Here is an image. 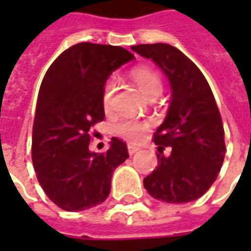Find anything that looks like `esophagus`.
I'll use <instances>...</instances> for the list:
<instances>
[{"label": "esophagus", "mask_w": 251, "mask_h": 251, "mask_svg": "<svg viewBox=\"0 0 251 251\" xmlns=\"http://www.w3.org/2000/svg\"><path fill=\"white\" fill-rule=\"evenodd\" d=\"M127 151H129V154H134V153L140 151V148L134 147V145H127Z\"/></svg>", "instance_id": "34e87169"}]
</instances>
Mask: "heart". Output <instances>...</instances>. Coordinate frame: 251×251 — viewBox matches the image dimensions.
Returning a JSON list of instances; mask_svg holds the SVG:
<instances>
[{
  "label": "heart",
  "mask_w": 251,
  "mask_h": 251,
  "mask_svg": "<svg viewBox=\"0 0 251 251\" xmlns=\"http://www.w3.org/2000/svg\"><path fill=\"white\" fill-rule=\"evenodd\" d=\"M131 76L137 83V86L140 87L141 93L147 97L148 99L156 95L161 94L163 91V82L161 77L158 76V74L151 67H137L131 72ZM115 91V83L113 79H109L104 83L103 93H102V104L104 110L111 109L113 104V97ZM149 127L148 122H141V121H130L124 120L120 121L118 124H115L114 131L122 138H125L127 141L136 142L141 140L144 133Z\"/></svg>",
  "instance_id": "obj_1"
}]
</instances>
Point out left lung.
<instances>
[{
  "label": "left lung",
  "instance_id": "8db88e82",
  "mask_svg": "<svg viewBox=\"0 0 251 251\" xmlns=\"http://www.w3.org/2000/svg\"><path fill=\"white\" fill-rule=\"evenodd\" d=\"M131 50L160 67L171 84L168 113L154 133L158 167L144 179L152 198L167 203L199 199L218 177L225 160V130L204 75L176 47L140 44ZM173 148L169 156L163 148Z\"/></svg>",
  "mask_w": 251,
  "mask_h": 251
}]
</instances>
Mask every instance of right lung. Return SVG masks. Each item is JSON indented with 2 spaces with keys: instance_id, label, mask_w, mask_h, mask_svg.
Listing matches in <instances>:
<instances>
[{
  "instance_id": "right-lung-1",
  "label": "right lung",
  "mask_w": 251,
  "mask_h": 251,
  "mask_svg": "<svg viewBox=\"0 0 251 251\" xmlns=\"http://www.w3.org/2000/svg\"><path fill=\"white\" fill-rule=\"evenodd\" d=\"M134 59L122 47L79 43L60 53L44 75L36 106L32 161L47 196L62 210L103 203L115 168L129 157L113 137L109 151L91 152L90 127L104 118L102 93L111 72Z\"/></svg>"
}]
</instances>
